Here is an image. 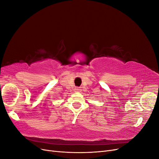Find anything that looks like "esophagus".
<instances>
[{
  "mask_svg": "<svg viewBox=\"0 0 159 159\" xmlns=\"http://www.w3.org/2000/svg\"><path fill=\"white\" fill-rule=\"evenodd\" d=\"M74 91H76V92H80V91H81V88L76 87V88H75Z\"/></svg>",
  "mask_w": 159,
  "mask_h": 159,
  "instance_id": "34e87169",
  "label": "esophagus"
}]
</instances>
